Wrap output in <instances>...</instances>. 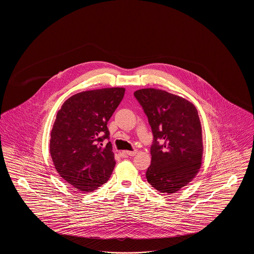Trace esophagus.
Instances as JSON below:
<instances>
[{"label": "esophagus", "mask_w": 254, "mask_h": 254, "mask_svg": "<svg viewBox=\"0 0 254 254\" xmlns=\"http://www.w3.org/2000/svg\"><path fill=\"white\" fill-rule=\"evenodd\" d=\"M136 153H137V151H136V150H133V151L125 150V151H123V152H122V154H124V155H128V156H134Z\"/></svg>", "instance_id": "1"}]
</instances>
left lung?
Masks as SVG:
<instances>
[{"mask_svg": "<svg viewBox=\"0 0 254 254\" xmlns=\"http://www.w3.org/2000/svg\"><path fill=\"white\" fill-rule=\"evenodd\" d=\"M134 96L153 133L147 182L162 193H175L193 180L202 165L204 148L198 111L190 101L162 89L143 88Z\"/></svg>", "mask_w": 254, "mask_h": 254, "instance_id": "obj_1", "label": "left lung"}]
</instances>
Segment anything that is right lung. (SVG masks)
I'll return each instance as SVG.
<instances>
[{
	"label": "right lung",
	"mask_w": 254,
	"mask_h": 254,
	"mask_svg": "<svg viewBox=\"0 0 254 254\" xmlns=\"http://www.w3.org/2000/svg\"><path fill=\"white\" fill-rule=\"evenodd\" d=\"M126 89L107 87L69 97L57 112L50 133L49 150L61 177L83 192L108 181L115 167L107 125Z\"/></svg>",
	"instance_id": "add662e5"
}]
</instances>
